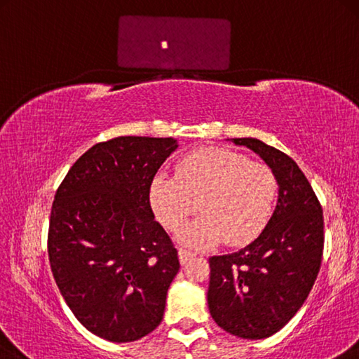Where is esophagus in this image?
<instances>
[{
    "instance_id": "obj_1",
    "label": "esophagus",
    "mask_w": 359,
    "mask_h": 359,
    "mask_svg": "<svg viewBox=\"0 0 359 359\" xmlns=\"http://www.w3.org/2000/svg\"><path fill=\"white\" fill-rule=\"evenodd\" d=\"M193 257H195V254H193V252L187 251V249H179V260H180L182 265H185L187 262H189Z\"/></svg>"
}]
</instances>
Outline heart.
<instances>
[{
	"label": "heart",
	"instance_id": "obj_1",
	"mask_svg": "<svg viewBox=\"0 0 359 359\" xmlns=\"http://www.w3.org/2000/svg\"><path fill=\"white\" fill-rule=\"evenodd\" d=\"M276 180L264 163L249 161L238 151L208 147L187 153L175 175L158 172L150 182V204L156 219L177 231L198 209L201 215L180 233L193 248L251 243L269 222Z\"/></svg>",
	"mask_w": 359,
	"mask_h": 359
}]
</instances>
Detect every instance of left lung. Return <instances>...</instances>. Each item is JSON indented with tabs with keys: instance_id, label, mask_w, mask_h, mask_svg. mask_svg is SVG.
<instances>
[{
	"instance_id": "8db88e82",
	"label": "left lung",
	"mask_w": 359,
	"mask_h": 359,
	"mask_svg": "<svg viewBox=\"0 0 359 359\" xmlns=\"http://www.w3.org/2000/svg\"><path fill=\"white\" fill-rule=\"evenodd\" d=\"M231 142L264 159L275 175L278 200L252 243L209 259L208 305L224 331L259 340L286 326L309 297L323 257V209L291 156L254 137Z\"/></svg>"
}]
</instances>
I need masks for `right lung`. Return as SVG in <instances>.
Wrapping results in <instances>:
<instances>
[{
	"label": "right lung",
	"instance_id": "1",
	"mask_svg": "<svg viewBox=\"0 0 359 359\" xmlns=\"http://www.w3.org/2000/svg\"><path fill=\"white\" fill-rule=\"evenodd\" d=\"M175 139L126 135L76 159L50 210L48 252L76 320L110 342H134L163 321L177 249L155 220L150 182Z\"/></svg>",
	"mask_w": 359,
	"mask_h": 359
}]
</instances>
